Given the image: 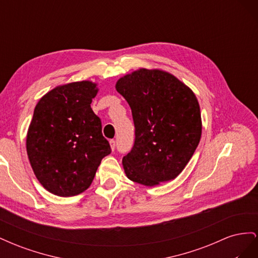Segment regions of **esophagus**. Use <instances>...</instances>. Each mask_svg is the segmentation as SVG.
Masks as SVG:
<instances>
[{"mask_svg": "<svg viewBox=\"0 0 258 258\" xmlns=\"http://www.w3.org/2000/svg\"><path fill=\"white\" fill-rule=\"evenodd\" d=\"M110 145H111L112 151H114L115 148H116V141H115V140H111V141H110Z\"/></svg>", "mask_w": 258, "mask_h": 258, "instance_id": "1", "label": "esophagus"}]
</instances>
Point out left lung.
Instances as JSON below:
<instances>
[{
    "instance_id": "8db88e82",
    "label": "left lung",
    "mask_w": 258,
    "mask_h": 258,
    "mask_svg": "<svg viewBox=\"0 0 258 258\" xmlns=\"http://www.w3.org/2000/svg\"><path fill=\"white\" fill-rule=\"evenodd\" d=\"M134 117L136 139L122 158L131 181L155 186L174 179L201 138V114L192 90L162 70L140 69L117 81Z\"/></svg>"
}]
</instances>
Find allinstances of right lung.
Masks as SVG:
<instances>
[{
	"mask_svg": "<svg viewBox=\"0 0 258 258\" xmlns=\"http://www.w3.org/2000/svg\"><path fill=\"white\" fill-rule=\"evenodd\" d=\"M99 89L89 81L58 86L38 101L27 134V153L45 189L60 197L88 188L101 160L111 154L90 106Z\"/></svg>",
	"mask_w": 258,
	"mask_h": 258,
	"instance_id": "add662e5",
	"label": "right lung"
}]
</instances>
